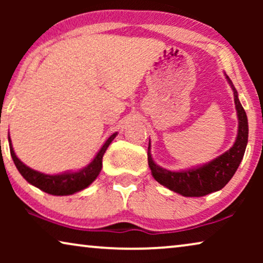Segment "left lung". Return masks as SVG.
Instances as JSON below:
<instances>
[{
  "label": "left lung",
  "instance_id": "8db88e82",
  "mask_svg": "<svg viewBox=\"0 0 263 263\" xmlns=\"http://www.w3.org/2000/svg\"><path fill=\"white\" fill-rule=\"evenodd\" d=\"M228 80L235 95V104L239 121L238 135L232 148L201 167L181 172H171L154 163L149 154L148 146L147 156H148V165L153 177L157 182L167 186L172 192L181 194L183 196H204L220 190L232 178L243 159L248 142V118L243 106L240 105L237 91L233 87L231 80L229 78Z\"/></svg>",
  "mask_w": 263,
  "mask_h": 263
}]
</instances>
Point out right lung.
Here are the masks:
<instances>
[{
  "instance_id": "1",
  "label": "right lung",
  "mask_w": 263,
  "mask_h": 263,
  "mask_svg": "<svg viewBox=\"0 0 263 263\" xmlns=\"http://www.w3.org/2000/svg\"><path fill=\"white\" fill-rule=\"evenodd\" d=\"M116 135L117 133H115V134L111 135L106 140V142L104 143V146L100 148L95 159L91 161V164H88L87 167H85L84 170L79 172H71V174L50 176L32 170V168L26 166V165L17 159V157L13 151L12 143H10V156H12L14 164H15V166L19 170L21 176L28 183H31L32 185L37 186V188L50 194V195H70V194H74L87 188L97 178V176L99 175L100 170H102L104 153H105V151L107 149L111 141L116 138Z\"/></svg>"
}]
</instances>
